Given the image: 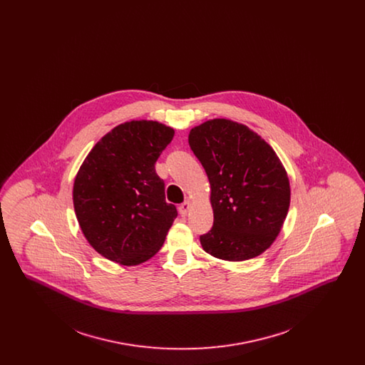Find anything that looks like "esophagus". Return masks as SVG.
I'll use <instances>...</instances> for the list:
<instances>
[{
	"label": "esophagus",
	"instance_id": "1",
	"mask_svg": "<svg viewBox=\"0 0 365 365\" xmlns=\"http://www.w3.org/2000/svg\"><path fill=\"white\" fill-rule=\"evenodd\" d=\"M191 208V202L190 201H185L180 207H179V213L182 215V216H187V213H189V210Z\"/></svg>",
	"mask_w": 365,
	"mask_h": 365
}]
</instances>
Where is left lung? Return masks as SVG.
Listing matches in <instances>:
<instances>
[{
    "mask_svg": "<svg viewBox=\"0 0 365 365\" xmlns=\"http://www.w3.org/2000/svg\"><path fill=\"white\" fill-rule=\"evenodd\" d=\"M189 145L210 185L213 226L200 237L216 259L260 256L280 232L290 182L275 150L241 123L213 119L191 128Z\"/></svg>",
    "mask_w": 365,
    "mask_h": 365,
    "instance_id": "left-lung-1",
    "label": "left lung"
}]
</instances>
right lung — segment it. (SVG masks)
<instances>
[{"instance_id": "obj_1", "label": "right lung", "mask_w": 365, "mask_h": 365, "mask_svg": "<svg viewBox=\"0 0 365 365\" xmlns=\"http://www.w3.org/2000/svg\"><path fill=\"white\" fill-rule=\"evenodd\" d=\"M174 128L131 120L105 134L81 165L72 190L81 230L96 252L138 265L161 249L178 210L165 201L155 164Z\"/></svg>"}]
</instances>
